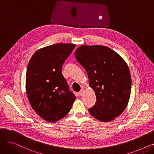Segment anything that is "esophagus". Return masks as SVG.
Instances as JSON below:
<instances>
[{"mask_svg":"<svg viewBox=\"0 0 154 154\" xmlns=\"http://www.w3.org/2000/svg\"><path fill=\"white\" fill-rule=\"evenodd\" d=\"M84 89H82L81 91H80L79 92V94H78V95H79V96H82V95H83V94H84Z\"/></svg>","mask_w":154,"mask_h":154,"instance_id":"esophagus-1","label":"esophagus"}]
</instances>
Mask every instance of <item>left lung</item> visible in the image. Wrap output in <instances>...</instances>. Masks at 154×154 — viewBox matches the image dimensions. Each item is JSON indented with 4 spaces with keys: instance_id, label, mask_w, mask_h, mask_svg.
Masks as SVG:
<instances>
[{
    "instance_id": "1",
    "label": "left lung",
    "mask_w": 154,
    "mask_h": 154,
    "mask_svg": "<svg viewBox=\"0 0 154 154\" xmlns=\"http://www.w3.org/2000/svg\"><path fill=\"white\" fill-rule=\"evenodd\" d=\"M74 54L86 70L96 95L97 102L88 112L101 122L114 120L130 99L132 80L127 63L114 51L102 45H83Z\"/></svg>"
}]
</instances>
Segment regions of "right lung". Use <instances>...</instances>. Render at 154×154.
I'll list each match as a JSON object with an SVG mask.
<instances>
[{
	"mask_svg": "<svg viewBox=\"0 0 154 154\" xmlns=\"http://www.w3.org/2000/svg\"><path fill=\"white\" fill-rule=\"evenodd\" d=\"M75 45L56 44L40 48L27 69L26 89L31 107L42 119L55 122L70 110L76 97L62 74L63 63Z\"/></svg>",
	"mask_w": 154,
	"mask_h": 154,
	"instance_id": "add662e5",
	"label": "right lung"
}]
</instances>
